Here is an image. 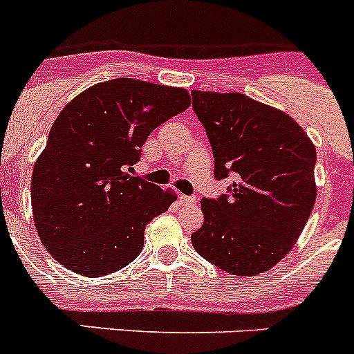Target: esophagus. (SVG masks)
<instances>
[{"label":"esophagus","mask_w":354,"mask_h":354,"mask_svg":"<svg viewBox=\"0 0 354 354\" xmlns=\"http://www.w3.org/2000/svg\"><path fill=\"white\" fill-rule=\"evenodd\" d=\"M179 200H180V204H183V205H195V204H196V198H195V196L180 195Z\"/></svg>","instance_id":"obj_1"}]
</instances>
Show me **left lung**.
I'll use <instances>...</instances> for the list:
<instances>
[{"instance_id":"8db88e82","label":"left lung","mask_w":354,"mask_h":354,"mask_svg":"<svg viewBox=\"0 0 354 354\" xmlns=\"http://www.w3.org/2000/svg\"><path fill=\"white\" fill-rule=\"evenodd\" d=\"M193 109L214 156V177L236 175L228 195L202 198L196 252L227 273L255 277L282 261L315 204V147L289 115L245 93L193 90Z\"/></svg>"}]
</instances>
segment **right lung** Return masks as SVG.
I'll list each match as a JSON object with an SVG mask.
<instances>
[{"label": "right lung", "instance_id": "add662e5", "mask_svg": "<svg viewBox=\"0 0 354 354\" xmlns=\"http://www.w3.org/2000/svg\"><path fill=\"white\" fill-rule=\"evenodd\" d=\"M189 104L184 88L118 77L62 109L31 175L33 220L51 257L90 278L138 257L145 225L177 196L131 171L149 134Z\"/></svg>", "mask_w": 354, "mask_h": 354}]
</instances>
